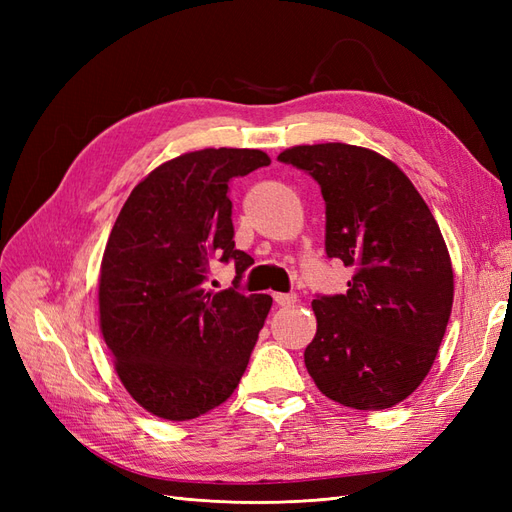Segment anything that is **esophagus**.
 <instances>
[{
    "label": "esophagus",
    "mask_w": 512,
    "mask_h": 512,
    "mask_svg": "<svg viewBox=\"0 0 512 512\" xmlns=\"http://www.w3.org/2000/svg\"><path fill=\"white\" fill-rule=\"evenodd\" d=\"M273 299L280 307H288V305L297 301V294H294V292H273Z\"/></svg>",
    "instance_id": "esophagus-1"
}]
</instances>
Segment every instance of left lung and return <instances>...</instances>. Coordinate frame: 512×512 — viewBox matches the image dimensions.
Segmentation results:
<instances>
[{"mask_svg":"<svg viewBox=\"0 0 512 512\" xmlns=\"http://www.w3.org/2000/svg\"><path fill=\"white\" fill-rule=\"evenodd\" d=\"M318 185L324 250L354 271L344 294H318L305 367L354 410L404 401L436 361L453 307V267L440 226L412 181L380 153L344 143L277 156Z\"/></svg>","mask_w":512,"mask_h":512,"instance_id":"8db88e82","label":"left lung"}]
</instances>
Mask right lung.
<instances>
[{
  "mask_svg": "<svg viewBox=\"0 0 512 512\" xmlns=\"http://www.w3.org/2000/svg\"><path fill=\"white\" fill-rule=\"evenodd\" d=\"M271 160L203 149L158 166L132 190L100 269V329L117 376L147 412L190 421L226 401L250 363L273 299L239 290L254 258L235 250L230 181ZM213 261L236 286L206 288Z\"/></svg>",
  "mask_w": 512,
  "mask_h": 512,
  "instance_id": "right-lung-1",
  "label": "right lung"
}]
</instances>
